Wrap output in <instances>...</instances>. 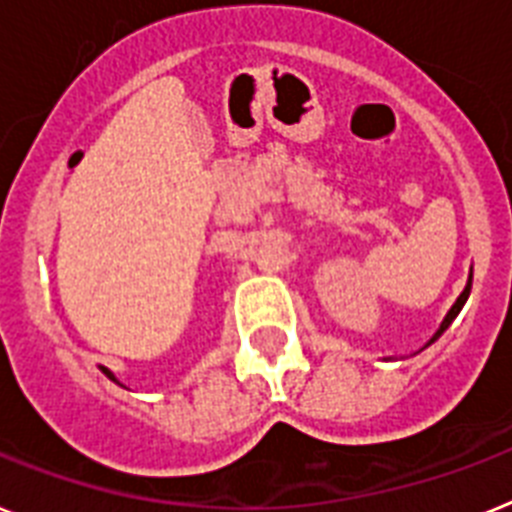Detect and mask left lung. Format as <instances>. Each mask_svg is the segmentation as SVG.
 Segmentation results:
<instances>
[{"instance_id": "obj_1", "label": "left lung", "mask_w": 512, "mask_h": 512, "mask_svg": "<svg viewBox=\"0 0 512 512\" xmlns=\"http://www.w3.org/2000/svg\"><path fill=\"white\" fill-rule=\"evenodd\" d=\"M468 291H471V278H468V283H466V289H463V294L458 296V299H455V304H453V307H450L448 315H445V320H442V325H440V330H437V333H435V338L442 336V330L448 328L450 322H453V317L458 315V312H461V307H463V304H466V299H468ZM435 338H432V341H435ZM432 341H429V343H432Z\"/></svg>"}]
</instances>
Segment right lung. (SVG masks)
I'll list each match as a JSON object with an SVG mask.
<instances>
[{
	"instance_id": "add662e5",
	"label": "right lung",
	"mask_w": 512,
	"mask_h": 512,
	"mask_svg": "<svg viewBox=\"0 0 512 512\" xmlns=\"http://www.w3.org/2000/svg\"><path fill=\"white\" fill-rule=\"evenodd\" d=\"M103 375H106V377H109V380H114V375H111V372H109V369H103Z\"/></svg>"
}]
</instances>
